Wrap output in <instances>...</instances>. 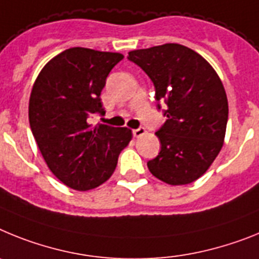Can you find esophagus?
<instances>
[{"label": "esophagus", "instance_id": "1", "mask_svg": "<svg viewBox=\"0 0 259 259\" xmlns=\"http://www.w3.org/2000/svg\"><path fill=\"white\" fill-rule=\"evenodd\" d=\"M145 133H146L145 127H138V129L133 130V136L136 137V138H139V137H142Z\"/></svg>", "mask_w": 259, "mask_h": 259}]
</instances>
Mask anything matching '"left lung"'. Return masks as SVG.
Returning a JSON list of instances; mask_svg holds the SVG:
<instances>
[{"mask_svg": "<svg viewBox=\"0 0 259 259\" xmlns=\"http://www.w3.org/2000/svg\"><path fill=\"white\" fill-rule=\"evenodd\" d=\"M127 58L150 76L155 99L167 105V121L155 133L161 150L148 169L169 185L193 183L223 147L228 121L223 83L201 55L181 44L137 49Z\"/></svg>", "mask_w": 259, "mask_h": 259, "instance_id": "left-lung-1", "label": "left lung"}]
</instances>
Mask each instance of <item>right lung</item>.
Masks as SVG:
<instances>
[{"mask_svg": "<svg viewBox=\"0 0 259 259\" xmlns=\"http://www.w3.org/2000/svg\"><path fill=\"white\" fill-rule=\"evenodd\" d=\"M121 53L66 49L42 67L33 83L28 120L47 165L62 184L86 192L113 175L132 130L90 123L104 114L100 94Z\"/></svg>", "mask_w": 259, "mask_h": 259, "instance_id": "obj_1", "label": "right lung"}]
</instances>
